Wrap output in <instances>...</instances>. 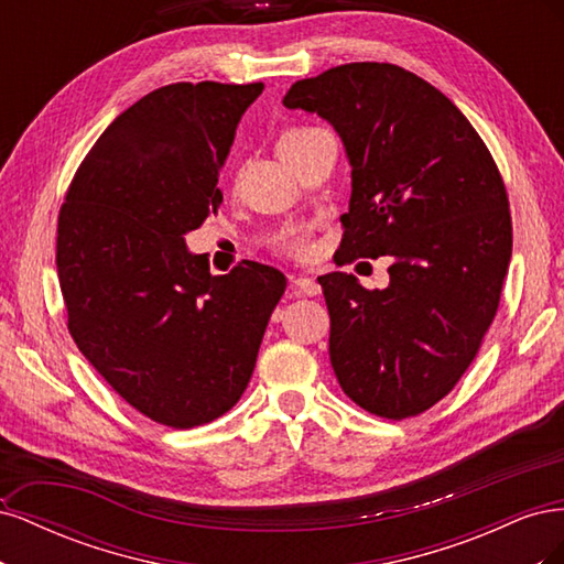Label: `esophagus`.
Segmentation results:
<instances>
[{"instance_id": "1", "label": "esophagus", "mask_w": 564, "mask_h": 564, "mask_svg": "<svg viewBox=\"0 0 564 564\" xmlns=\"http://www.w3.org/2000/svg\"><path fill=\"white\" fill-rule=\"evenodd\" d=\"M289 289H292L294 296H319L322 294V286L311 278H294L292 284H289Z\"/></svg>"}]
</instances>
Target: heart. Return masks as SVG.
<instances>
[{"instance_id": "obj_1", "label": "heart", "mask_w": 564, "mask_h": 564, "mask_svg": "<svg viewBox=\"0 0 564 564\" xmlns=\"http://www.w3.org/2000/svg\"><path fill=\"white\" fill-rule=\"evenodd\" d=\"M280 247L289 253L294 256H303L305 249H308V245H305V237H303V230L301 228H286L280 237Z\"/></svg>"}]
</instances>
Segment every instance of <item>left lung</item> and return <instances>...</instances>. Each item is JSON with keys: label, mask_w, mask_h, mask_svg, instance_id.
Instances as JSON below:
<instances>
[{"label": "left lung", "mask_w": 564, "mask_h": 564, "mask_svg": "<svg viewBox=\"0 0 564 564\" xmlns=\"http://www.w3.org/2000/svg\"><path fill=\"white\" fill-rule=\"evenodd\" d=\"M282 104L344 143L350 202L336 259H392L373 292L348 272L317 278L336 379L371 414L416 416L464 377L497 315L513 253L499 169L466 115L398 65H338Z\"/></svg>", "instance_id": "obj_1"}]
</instances>
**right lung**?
<instances>
[{"label":"right lung","mask_w":564,"mask_h":564,"mask_svg":"<svg viewBox=\"0 0 564 564\" xmlns=\"http://www.w3.org/2000/svg\"><path fill=\"white\" fill-rule=\"evenodd\" d=\"M261 91L181 82L135 100L84 158L58 216L67 329L119 398L169 429L242 398L286 289L253 261L212 275L185 245L224 199L218 172Z\"/></svg>","instance_id":"add662e5"}]
</instances>
